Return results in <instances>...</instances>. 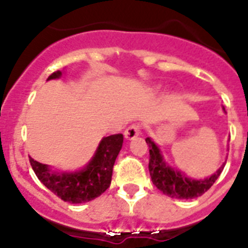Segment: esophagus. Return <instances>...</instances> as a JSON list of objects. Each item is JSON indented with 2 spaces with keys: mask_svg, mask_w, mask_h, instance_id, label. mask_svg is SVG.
I'll return each instance as SVG.
<instances>
[{
  "mask_svg": "<svg viewBox=\"0 0 248 248\" xmlns=\"http://www.w3.org/2000/svg\"><path fill=\"white\" fill-rule=\"evenodd\" d=\"M140 135V126L139 124H131V126H128L126 130H124V138L127 140L135 139L136 136Z\"/></svg>",
  "mask_w": 248,
  "mask_h": 248,
  "instance_id": "34e87169",
  "label": "esophagus"
}]
</instances>
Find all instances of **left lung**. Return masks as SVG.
<instances>
[{
	"label": "left lung",
	"instance_id": "left-lung-1",
	"mask_svg": "<svg viewBox=\"0 0 248 248\" xmlns=\"http://www.w3.org/2000/svg\"><path fill=\"white\" fill-rule=\"evenodd\" d=\"M145 141L149 147V166L148 167H149L152 181L163 194L171 198L192 200V198L202 196L217 180V177L220 176L225 166H221L212 176L204 180H193L185 176L180 171H176L166 165L158 147L152 141L151 138H147Z\"/></svg>",
	"mask_w": 248,
	"mask_h": 248
}]
</instances>
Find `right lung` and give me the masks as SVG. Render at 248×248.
Instances as JSON below:
<instances>
[{
  "instance_id": "1",
  "label": "right lung",
  "mask_w": 248,
  "mask_h": 248,
  "mask_svg": "<svg viewBox=\"0 0 248 248\" xmlns=\"http://www.w3.org/2000/svg\"><path fill=\"white\" fill-rule=\"evenodd\" d=\"M62 72H54L48 79L59 78ZM124 143V135L107 136L101 140L91 162L78 172L55 173L46 165L29 158L33 171L42 184L55 196L69 203H83L95 200L107 190L112 181L113 166Z\"/></svg>"
}]
</instances>
